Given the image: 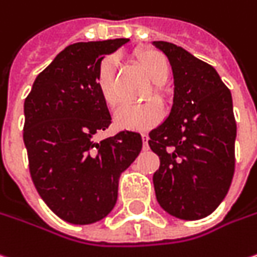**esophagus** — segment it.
I'll use <instances>...</instances> for the list:
<instances>
[{
	"label": "esophagus",
	"instance_id": "34e87169",
	"mask_svg": "<svg viewBox=\"0 0 257 257\" xmlns=\"http://www.w3.org/2000/svg\"><path fill=\"white\" fill-rule=\"evenodd\" d=\"M142 142H144V148L147 150L148 148V135L147 134H142Z\"/></svg>",
	"mask_w": 257,
	"mask_h": 257
}]
</instances>
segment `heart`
<instances>
[{
    "label": "heart",
    "instance_id": "1",
    "mask_svg": "<svg viewBox=\"0 0 257 257\" xmlns=\"http://www.w3.org/2000/svg\"><path fill=\"white\" fill-rule=\"evenodd\" d=\"M142 69L150 76L154 83H164L170 74V64L165 56L160 51L147 50L138 54ZM115 69L116 60L107 57L100 63L96 86L103 102L107 106L113 107L117 103L116 89H115ZM164 110L158 100H150L142 105H123L117 109L113 115V120L117 128L134 129V131H147L155 126L162 119Z\"/></svg>",
    "mask_w": 257,
    "mask_h": 257
}]
</instances>
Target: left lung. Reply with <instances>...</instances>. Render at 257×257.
Here are the masks:
<instances>
[{
	"label": "left lung",
	"instance_id": "8db88e82",
	"mask_svg": "<svg viewBox=\"0 0 257 257\" xmlns=\"http://www.w3.org/2000/svg\"><path fill=\"white\" fill-rule=\"evenodd\" d=\"M152 44L168 57L174 76L171 112L148 141L160 157L155 195L174 217L204 218L224 200L234 174L231 93L213 66L173 43Z\"/></svg>",
	"mask_w": 257,
	"mask_h": 257
}]
</instances>
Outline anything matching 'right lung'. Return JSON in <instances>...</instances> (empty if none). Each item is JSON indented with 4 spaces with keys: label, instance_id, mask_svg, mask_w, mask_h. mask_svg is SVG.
I'll use <instances>...</instances> for the list:
<instances>
[{
    "label": "right lung",
    "instance_id": "obj_1",
    "mask_svg": "<svg viewBox=\"0 0 257 257\" xmlns=\"http://www.w3.org/2000/svg\"><path fill=\"white\" fill-rule=\"evenodd\" d=\"M128 39L74 43L36 77L24 102V144L40 197L67 223L92 224L112 211L119 177L142 150L138 132L95 142L110 125L96 86L106 54Z\"/></svg>",
    "mask_w": 257,
    "mask_h": 257
}]
</instances>
